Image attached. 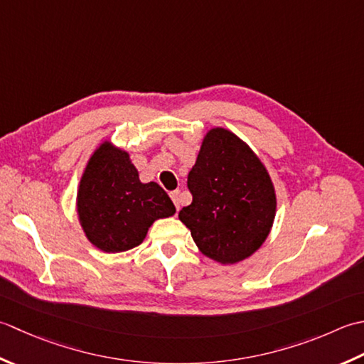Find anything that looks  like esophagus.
I'll return each instance as SVG.
<instances>
[{
  "label": "esophagus",
  "mask_w": 364,
  "mask_h": 364,
  "mask_svg": "<svg viewBox=\"0 0 364 364\" xmlns=\"http://www.w3.org/2000/svg\"><path fill=\"white\" fill-rule=\"evenodd\" d=\"M169 196H171L173 203H174V205H176V209L179 210V209H181V193H179V191H173Z\"/></svg>",
  "instance_id": "obj_1"
}]
</instances>
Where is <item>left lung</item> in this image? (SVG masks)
<instances>
[{
    "mask_svg": "<svg viewBox=\"0 0 364 364\" xmlns=\"http://www.w3.org/2000/svg\"><path fill=\"white\" fill-rule=\"evenodd\" d=\"M193 195L179 220L204 256L242 262L262 247L277 215L272 177L255 151L231 130H207L188 174Z\"/></svg>",
    "mask_w": 364,
    "mask_h": 364,
    "instance_id": "1",
    "label": "left lung"
}]
</instances>
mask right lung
Wrapping results in <instances>:
<instances>
[{"label":"right lung","mask_w":364,"mask_h":364,"mask_svg":"<svg viewBox=\"0 0 364 364\" xmlns=\"http://www.w3.org/2000/svg\"><path fill=\"white\" fill-rule=\"evenodd\" d=\"M77 213L86 239L103 253H122L146 239L154 221L176 207L157 182H141L130 154L102 141L89 157L77 190Z\"/></svg>","instance_id":"1"}]
</instances>
